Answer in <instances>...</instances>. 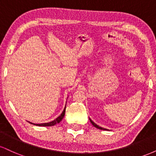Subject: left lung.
I'll list each match as a JSON object with an SVG mask.
<instances>
[{
  "label": "left lung",
  "mask_w": 156,
  "mask_h": 156,
  "mask_svg": "<svg viewBox=\"0 0 156 156\" xmlns=\"http://www.w3.org/2000/svg\"><path fill=\"white\" fill-rule=\"evenodd\" d=\"M89 120H90L91 123H92V125H94V126L95 127V128H98V129H100V130H108V129H106V128H102V127H100L99 125H98L97 124H95V123H94V122H93V121L92 120V119H90V118H89Z\"/></svg>",
  "instance_id": "left-lung-1"
}]
</instances>
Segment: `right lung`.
<instances>
[{"mask_svg": "<svg viewBox=\"0 0 156 156\" xmlns=\"http://www.w3.org/2000/svg\"><path fill=\"white\" fill-rule=\"evenodd\" d=\"M65 109H66V105H65V107H64L63 112H62V114H60V116H58V117H57L55 119H54V120L49 122L41 123V124H35V123H32V122H30L31 124L37 125V126H47V127L48 126H53V125L57 124V123H59L62 120V119H63L64 117V114H65Z\"/></svg>", "mask_w": 156, "mask_h": 156, "instance_id": "1", "label": "right lung"}]
</instances>
